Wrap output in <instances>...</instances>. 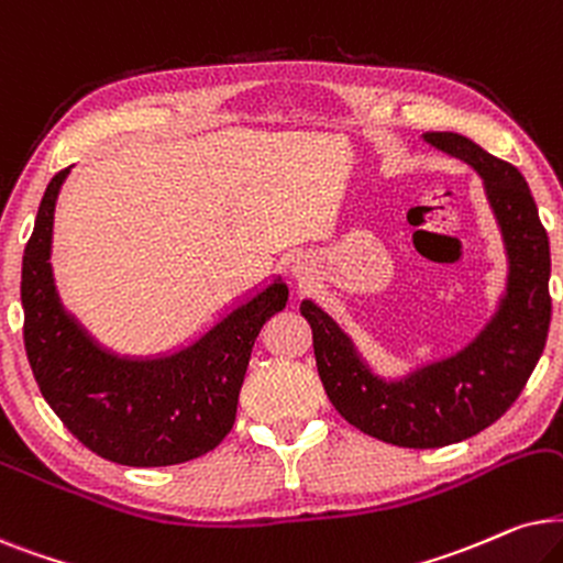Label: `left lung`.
<instances>
[{"mask_svg":"<svg viewBox=\"0 0 563 563\" xmlns=\"http://www.w3.org/2000/svg\"><path fill=\"white\" fill-rule=\"evenodd\" d=\"M422 139L476 169L501 231L507 286L489 324L455 355L386 380L324 309L301 301L329 401L360 432L399 448L461 443L497 422L526 388L551 324L549 234L526 177L461 133Z\"/></svg>","mask_w":563,"mask_h":563,"instance_id":"obj_1","label":"left lung"}]
</instances>
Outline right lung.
<instances>
[{"label": "right lung", "instance_id": "add662e5", "mask_svg": "<svg viewBox=\"0 0 563 563\" xmlns=\"http://www.w3.org/2000/svg\"><path fill=\"white\" fill-rule=\"evenodd\" d=\"M62 169L51 179L22 257L25 352L43 399L74 438L120 466L154 468L198 459L227 438L260 329L286 309L288 286H269L185 347L131 357L102 347L56 290L51 242Z\"/></svg>", "mask_w": 563, "mask_h": 563}]
</instances>
